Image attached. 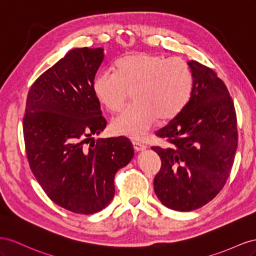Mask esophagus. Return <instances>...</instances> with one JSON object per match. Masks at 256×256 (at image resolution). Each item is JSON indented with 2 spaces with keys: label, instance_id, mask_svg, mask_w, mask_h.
<instances>
[{
  "label": "esophagus",
  "instance_id": "esophagus-1",
  "mask_svg": "<svg viewBox=\"0 0 256 256\" xmlns=\"http://www.w3.org/2000/svg\"><path fill=\"white\" fill-rule=\"evenodd\" d=\"M133 146H134V149L136 150V151H144V150H146V146L144 144H142V142H133Z\"/></svg>",
  "mask_w": 256,
  "mask_h": 256
}]
</instances>
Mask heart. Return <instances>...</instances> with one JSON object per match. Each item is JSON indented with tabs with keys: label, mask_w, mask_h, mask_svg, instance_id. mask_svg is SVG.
<instances>
[{
	"label": "heart",
	"mask_w": 256,
	"mask_h": 256,
	"mask_svg": "<svg viewBox=\"0 0 256 256\" xmlns=\"http://www.w3.org/2000/svg\"><path fill=\"white\" fill-rule=\"evenodd\" d=\"M114 72L102 70L92 82V91L102 105L116 112L123 106L128 90L135 100L114 118L116 133L142 140L158 116L170 120L188 103L193 77L188 64L164 56L134 52L114 63Z\"/></svg>",
	"instance_id": "b5f03b06"
}]
</instances>
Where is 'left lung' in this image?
Instances as JSON below:
<instances>
[{
	"instance_id": "8db88e82",
	"label": "left lung",
	"mask_w": 256,
	"mask_h": 256,
	"mask_svg": "<svg viewBox=\"0 0 256 256\" xmlns=\"http://www.w3.org/2000/svg\"><path fill=\"white\" fill-rule=\"evenodd\" d=\"M193 88L188 103L156 135L170 148L152 147L162 160L154 192L167 208L192 211L212 200L226 184L237 149L235 107L216 72L188 61Z\"/></svg>"
}]
</instances>
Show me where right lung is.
Wrapping results in <instances>:
<instances>
[{"instance_id":"1","label":"right lung","mask_w":256,"mask_h":256,"mask_svg":"<svg viewBox=\"0 0 256 256\" xmlns=\"http://www.w3.org/2000/svg\"><path fill=\"white\" fill-rule=\"evenodd\" d=\"M103 48H75L35 80L28 93L24 136L36 180L56 205L80 214L106 208L114 174L134 156L126 137L98 138L106 128L92 82ZM86 142V144H88Z\"/></svg>"}]
</instances>
